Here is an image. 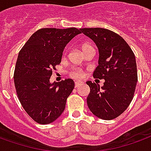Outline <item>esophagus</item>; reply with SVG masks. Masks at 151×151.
Listing matches in <instances>:
<instances>
[{
    "label": "esophagus",
    "instance_id": "34e87169",
    "mask_svg": "<svg viewBox=\"0 0 151 151\" xmlns=\"http://www.w3.org/2000/svg\"><path fill=\"white\" fill-rule=\"evenodd\" d=\"M82 84H83L82 81H75V88H78V87L81 86Z\"/></svg>",
    "mask_w": 151,
    "mask_h": 151
}]
</instances>
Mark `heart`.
<instances>
[{"mask_svg":"<svg viewBox=\"0 0 151 151\" xmlns=\"http://www.w3.org/2000/svg\"><path fill=\"white\" fill-rule=\"evenodd\" d=\"M93 48L91 46V45L90 44H84L82 46H81V50L83 51V53H84L85 51H86L87 50H90ZM84 72L81 70V69H78V68H75V69H73V70L71 71L70 73V76L73 77V78H82L83 77H84Z\"/></svg>","mask_w":151,"mask_h":151,"instance_id":"heart-1","label":"heart"}]
</instances>
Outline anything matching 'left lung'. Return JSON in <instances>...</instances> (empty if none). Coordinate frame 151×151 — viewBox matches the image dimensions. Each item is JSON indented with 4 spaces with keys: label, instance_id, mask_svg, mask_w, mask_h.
I'll list each match as a JSON object with an SVG mask.
<instances>
[{
    "label": "left lung",
    "instance_id": "1",
    "mask_svg": "<svg viewBox=\"0 0 151 151\" xmlns=\"http://www.w3.org/2000/svg\"><path fill=\"white\" fill-rule=\"evenodd\" d=\"M81 32L95 43L99 52L93 78L104 79L103 86L86 81L90 92L87 105L99 118L111 120L129 106L138 81L135 56L121 36L102 28H84Z\"/></svg>",
    "mask_w": 151,
    "mask_h": 151
}]
</instances>
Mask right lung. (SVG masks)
I'll list each match as a JSON object with an SVG mask.
<instances>
[{"mask_svg": "<svg viewBox=\"0 0 151 151\" xmlns=\"http://www.w3.org/2000/svg\"><path fill=\"white\" fill-rule=\"evenodd\" d=\"M81 29L44 28L37 30L24 44L17 57L14 84L22 107L39 124H50L64 111L74 81L67 78L50 83V77L61 63L66 45Z\"/></svg>", "mask_w": 151, "mask_h": 151, "instance_id": "right-lung-1", "label": "right lung"}]
</instances>
